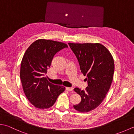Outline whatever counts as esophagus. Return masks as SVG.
<instances>
[{"mask_svg": "<svg viewBox=\"0 0 134 134\" xmlns=\"http://www.w3.org/2000/svg\"><path fill=\"white\" fill-rule=\"evenodd\" d=\"M65 89H66V90H67V91H69V92H72V91L73 90V88L72 87H65Z\"/></svg>", "mask_w": 134, "mask_h": 134, "instance_id": "34e87169", "label": "esophagus"}]
</instances>
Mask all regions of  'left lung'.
Wrapping results in <instances>:
<instances>
[{
    "label": "left lung",
    "mask_w": 134,
    "mask_h": 134,
    "mask_svg": "<svg viewBox=\"0 0 134 134\" xmlns=\"http://www.w3.org/2000/svg\"><path fill=\"white\" fill-rule=\"evenodd\" d=\"M79 62L82 73L86 76L85 90L75 87L81 101L74 105L76 110L87 112L94 109L102 102L113 80L115 64L107 48L101 44L69 43Z\"/></svg>",
    "instance_id": "8db88e82"
}]
</instances>
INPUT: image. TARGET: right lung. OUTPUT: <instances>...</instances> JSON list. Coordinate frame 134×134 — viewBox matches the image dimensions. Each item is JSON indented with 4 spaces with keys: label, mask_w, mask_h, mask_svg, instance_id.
<instances>
[{
    "label": "right lung",
    "mask_w": 134,
    "mask_h": 134,
    "mask_svg": "<svg viewBox=\"0 0 134 134\" xmlns=\"http://www.w3.org/2000/svg\"><path fill=\"white\" fill-rule=\"evenodd\" d=\"M67 47L63 42L40 39L33 42L25 52L21 62L20 78L25 95L35 107H51L64 91V86L50 83L44 75L55 54Z\"/></svg>",
    "instance_id": "right-lung-1"
}]
</instances>
